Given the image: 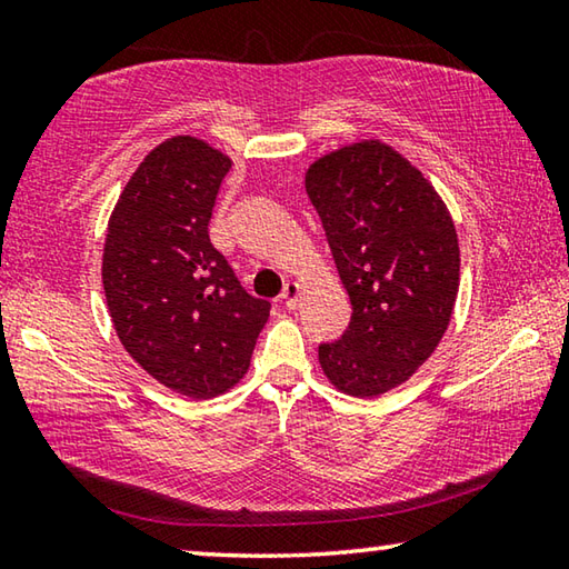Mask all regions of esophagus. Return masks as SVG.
<instances>
[{"instance_id": "34e87169", "label": "esophagus", "mask_w": 569, "mask_h": 569, "mask_svg": "<svg viewBox=\"0 0 569 569\" xmlns=\"http://www.w3.org/2000/svg\"><path fill=\"white\" fill-rule=\"evenodd\" d=\"M298 296H301V286H298V283H286L283 293H281V303L286 308H296Z\"/></svg>"}]
</instances>
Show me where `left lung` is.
<instances>
[{
  "mask_svg": "<svg viewBox=\"0 0 569 569\" xmlns=\"http://www.w3.org/2000/svg\"><path fill=\"white\" fill-rule=\"evenodd\" d=\"M306 192L351 298V321L319 361L351 397L407 381L445 336L459 288L457 230L429 180L381 142L316 160Z\"/></svg>",
  "mask_w": 569,
  "mask_h": 569,
  "instance_id": "obj_1",
  "label": "left lung"
}]
</instances>
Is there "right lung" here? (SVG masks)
I'll return each instance as SVG.
<instances>
[{
  "label": "right lung",
  "mask_w": 569,
  "mask_h": 569,
  "mask_svg": "<svg viewBox=\"0 0 569 569\" xmlns=\"http://www.w3.org/2000/svg\"><path fill=\"white\" fill-rule=\"evenodd\" d=\"M228 170L223 152L188 134L162 142L124 186L104 240L102 283L122 346L192 399L218 397L243 377L271 311L210 243Z\"/></svg>",
  "instance_id": "add662e5"
}]
</instances>
